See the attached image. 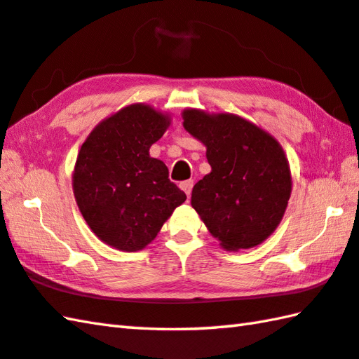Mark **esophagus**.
Wrapping results in <instances>:
<instances>
[{
	"mask_svg": "<svg viewBox=\"0 0 359 359\" xmlns=\"http://www.w3.org/2000/svg\"><path fill=\"white\" fill-rule=\"evenodd\" d=\"M180 187H181V191H184V194L187 195V198H189V197H191V192H192V187H194V181L192 180L182 181Z\"/></svg>",
	"mask_w": 359,
	"mask_h": 359,
	"instance_id": "34e87169",
	"label": "esophagus"
}]
</instances>
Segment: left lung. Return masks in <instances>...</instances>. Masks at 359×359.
<instances>
[{
  "instance_id": "8db88e82",
  "label": "left lung",
  "mask_w": 359,
  "mask_h": 359,
  "mask_svg": "<svg viewBox=\"0 0 359 359\" xmlns=\"http://www.w3.org/2000/svg\"><path fill=\"white\" fill-rule=\"evenodd\" d=\"M182 126L206 147L211 172L191 205L228 252L259 245L280 225L292 192L286 153L272 134L236 114L187 107Z\"/></svg>"
}]
</instances>
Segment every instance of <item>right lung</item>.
Here are the masks:
<instances>
[{
  "label": "right lung",
  "instance_id": "1",
  "mask_svg": "<svg viewBox=\"0 0 359 359\" xmlns=\"http://www.w3.org/2000/svg\"><path fill=\"white\" fill-rule=\"evenodd\" d=\"M170 116L145 103L101 120L81 145L72 184L79 212L97 238L121 252H139L154 238L186 194L150 147Z\"/></svg>",
  "mask_w": 359,
  "mask_h": 359
}]
</instances>
